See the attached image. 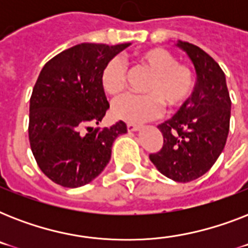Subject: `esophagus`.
Masks as SVG:
<instances>
[{"mask_svg":"<svg viewBox=\"0 0 248 248\" xmlns=\"http://www.w3.org/2000/svg\"><path fill=\"white\" fill-rule=\"evenodd\" d=\"M141 126H138V124H127V130L130 132H135V131H139Z\"/></svg>","mask_w":248,"mask_h":248,"instance_id":"obj_1","label":"esophagus"}]
</instances>
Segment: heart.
Wrapping results in <instances>:
<instances>
[{
  "label": "heart",
  "mask_w": 248,
  "mask_h": 248,
  "mask_svg": "<svg viewBox=\"0 0 248 248\" xmlns=\"http://www.w3.org/2000/svg\"><path fill=\"white\" fill-rule=\"evenodd\" d=\"M138 59L152 73L145 86L147 95L127 93L118 97L112 105L116 118L128 124H143L162 114L163 104L169 109L180 108L194 91L196 78L189 67L177 64L176 58L161 47L140 52ZM101 87L116 96L126 86V67L120 58L108 60L100 73Z\"/></svg>",
  "instance_id": "obj_1"
}]
</instances>
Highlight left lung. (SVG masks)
Here are the masks:
<instances>
[{"label":"left lung","mask_w":248,"mask_h":248,"mask_svg":"<svg viewBox=\"0 0 248 248\" xmlns=\"http://www.w3.org/2000/svg\"><path fill=\"white\" fill-rule=\"evenodd\" d=\"M176 46L192 60L197 83L189 100L158 124L163 147L149 159L166 177L188 183L207 172L224 151L232 101L219 64L196 45L177 41Z\"/></svg>","instance_id":"8db88e82"}]
</instances>
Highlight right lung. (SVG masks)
Here are the masks:
<instances>
[{
	"label": "right lung",
	"instance_id": "obj_1",
	"mask_svg": "<svg viewBox=\"0 0 248 248\" xmlns=\"http://www.w3.org/2000/svg\"><path fill=\"white\" fill-rule=\"evenodd\" d=\"M130 45H76L42 68L29 104V143L41 171L56 184H89L110 161L117 136L127 132L122 121L103 130L93 124L109 109L101 69Z\"/></svg>",
	"mask_w": 248,
	"mask_h": 248
}]
</instances>
